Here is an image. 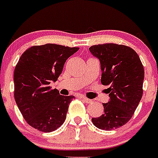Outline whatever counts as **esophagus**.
<instances>
[{
    "mask_svg": "<svg viewBox=\"0 0 158 158\" xmlns=\"http://www.w3.org/2000/svg\"><path fill=\"white\" fill-rule=\"evenodd\" d=\"M81 98H82V99H83V100L84 101V102H85V103H91V102H92V100H91V99L86 98L85 96H82Z\"/></svg>",
    "mask_w": 158,
    "mask_h": 158,
    "instance_id": "1",
    "label": "esophagus"
}]
</instances>
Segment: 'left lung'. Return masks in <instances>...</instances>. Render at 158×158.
Segmentation results:
<instances>
[{
  "mask_svg": "<svg viewBox=\"0 0 158 158\" xmlns=\"http://www.w3.org/2000/svg\"><path fill=\"white\" fill-rule=\"evenodd\" d=\"M89 51L100 61L101 83L108 86L109 101L103 103V114L93 118L99 129L112 130L126 124L132 117L143 96L144 69L134 50L126 45L97 44Z\"/></svg>",
  "mask_w": 158,
  "mask_h": 158,
  "instance_id": "left-lung-1",
  "label": "left lung"
}]
</instances>
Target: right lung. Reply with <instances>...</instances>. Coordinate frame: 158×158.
<instances>
[{"label": "right lung", "instance_id": "right-lung-1", "mask_svg": "<svg viewBox=\"0 0 158 158\" xmlns=\"http://www.w3.org/2000/svg\"><path fill=\"white\" fill-rule=\"evenodd\" d=\"M79 49L45 44L31 47L20 56L14 71V96L25 120L34 128L50 132L64 122L74 96L60 95L50 84L57 80L67 59Z\"/></svg>", "mask_w": 158, "mask_h": 158}]
</instances>
